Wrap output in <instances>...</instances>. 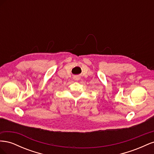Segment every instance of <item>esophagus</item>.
<instances>
[{"mask_svg":"<svg viewBox=\"0 0 154 154\" xmlns=\"http://www.w3.org/2000/svg\"><path fill=\"white\" fill-rule=\"evenodd\" d=\"M74 80H76V81H78V80H80V77L79 76H74Z\"/></svg>","mask_w":154,"mask_h":154,"instance_id":"obj_1","label":"esophagus"}]
</instances>
